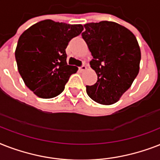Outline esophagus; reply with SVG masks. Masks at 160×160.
<instances>
[{
	"label": "esophagus",
	"instance_id": "34e87169",
	"mask_svg": "<svg viewBox=\"0 0 160 160\" xmlns=\"http://www.w3.org/2000/svg\"><path fill=\"white\" fill-rule=\"evenodd\" d=\"M86 69H87V67H86L85 65H81V66H80V67H79V70H80V71H84V70H85Z\"/></svg>",
	"mask_w": 160,
	"mask_h": 160
}]
</instances>
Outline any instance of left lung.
<instances>
[{
	"label": "left lung",
	"mask_w": 160,
	"mask_h": 160,
	"mask_svg": "<svg viewBox=\"0 0 160 160\" xmlns=\"http://www.w3.org/2000/svg\"><path fill=\"white\" fill-rule=\"evenodd\" d=\"M84 27L81 36L93 56L90 67L98 77L95 85H86L87 95L101 105L114 104L139 73L141 53L136 37L112 21L92 22Z\"/></svg>",
	"instance_id": "obj_1"
}]
</instances>
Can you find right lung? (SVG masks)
I'll use <instances>...</instances> for the list:
<instances>
[{
	"instance_id": "add662e5",
	"label": "right lung",
	"mask_w": 160,
	"mask_h": 160,
	"mask_svg": "<svg viewBox=\"0 0 160 160\" xmlns=\"http://www.w3.org/2000/svg\"><path fill=\"white\" fill-rule=\"evenodd\" d=\"M82 25L45 20L21 34L15 56L18 71L27 87L38 97L51 99L65 89L78 68L68 65L65 49L83 31Z\"/></svg>"
}]
</instances>
